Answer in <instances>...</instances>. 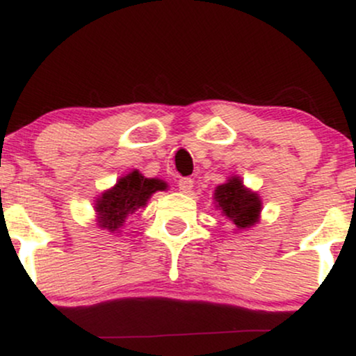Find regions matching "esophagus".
Listing matches in <instances>:
<instances>
[{"instance_id": "obj_1", "label": "esophagus", "mask_w": 356, "mask_h": 356, "mask_svg": "<svg viewBox=\"0 0 356 356\" xmlns=\"http://www.w3.org/2000/svg\"><path fill=\"white\" fill-rule=\"evenodd\" d=\"M177 186H179V191L184 192V194H189V192L192 191V187H194V181L189 177H181L179 179Z\"/></svg>"}]
</instances>
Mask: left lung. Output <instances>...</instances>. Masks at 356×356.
I'll return each instance as SVG.
<instances>
[{
  "instance_id": "8db88e82",
  "label": "left lung",
  "mask_w": 356,
  "mask_h": 356,
  "mask_svg": "<svg viewBox=\"0 0 356 356\" xmlns=\"http://www.w3.org/2000/svg\"><path fill=\"white\" fill-rule=\"evenodd\" d=\"M216 202L222 214L229 218L239 229H246L257 222L261 212V201L254 192L244 189L243 182L238 177L229 179L216 189Z\"/></svg>"
}]
</instances>
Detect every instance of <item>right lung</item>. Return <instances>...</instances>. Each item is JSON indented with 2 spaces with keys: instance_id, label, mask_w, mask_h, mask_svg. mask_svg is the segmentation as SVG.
Wrapping results in <instances>:
<instances>
[{
  "instance_id": "1",
  "label": "right lung",
  "mask_w": 356,
  "mask_h": 356,
  "mask_svg": "<svg viewBox=\"0 0 356 356\" xmlns=\"http://www.w3.org/2000/svg\"><path fill=\"white\" fill-rule=\"evenodd\" d=\"M165 187V182L159 179H145L137 170L122 177L113 189L102 194V197L97 201L100 227L115 231L124 224L127 216L134 214L137 209L145 206L147 199L155 191H162Z\"/></svg>"
}]
</instances>
